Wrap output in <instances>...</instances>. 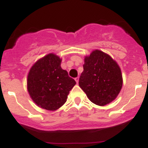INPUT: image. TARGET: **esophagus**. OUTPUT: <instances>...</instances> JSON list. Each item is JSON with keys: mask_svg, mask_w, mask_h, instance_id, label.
<instances>
[{"mask_svg": "<svg viewBox=\"0 0 148 148\" xmlns=\"http://www.w3.org/2000/svg\"><path fill=\"white\" fill-rule=\"evenodd\" d=\"M75 81H76V82H77V83L78 84V82H79V77H76V78H75Z\"/></svg>", "mask_w": 148, "mask_h": 148, "instance_id": "obj_1", "label": "esophagus"}]
</instances>
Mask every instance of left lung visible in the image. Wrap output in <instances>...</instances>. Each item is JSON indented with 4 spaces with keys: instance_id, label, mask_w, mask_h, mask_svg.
<instances>
[{
    "instance_id": "obj_1",
    "label": "left lung",
    "mask_w": 148,
    "mask_h": 148,
    "mask_svg": "<svg viewBox=\"0 0 148 148\" xmlns=\"http://www.w3.org/2000/svg\"><path fill=\"white\" fill-rule=\"evenodd\" d=\"M120 67L110 55L96 49L86 56L79 86L90 102L104 106L114 101L122 87Z\"/></svg>"
}]
</instances>
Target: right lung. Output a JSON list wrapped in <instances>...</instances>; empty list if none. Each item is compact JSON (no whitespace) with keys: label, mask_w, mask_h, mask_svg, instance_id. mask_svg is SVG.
Instances as JSON below:
<instances>
[{"label":"right lung","mask_w":148,"mask_h":148,"mask_svg":"<svg viewBox=\"0 0 148 148\" xmlns=\"http://www.w3.org/2000/svg\"><path fill=\"white\" fill-rule=\"evenodd\" d=\"M62 59L50 53L38 60L29 70L27 90L34 103L47 110L59 109L66 102L76 82L61 68Z\"/></svg>","instance_id":"obj_1"}]
</instances>
